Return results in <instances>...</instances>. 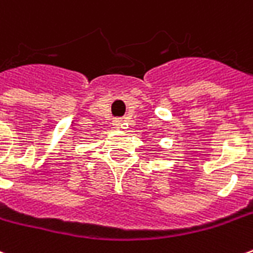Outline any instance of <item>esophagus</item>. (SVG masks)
<instances>
[{"label": "esophagus", "mask_w": 253, "mask_h": 253, "mask_svg": "<svg viewBox=\"0 0 253 253\" xmlns=\"http://www.w3.org/2000/svg\"><path fill=\"white\" fill-rule=\"evenodd\" d=\"M112 126L115 127V128H119V127L122 126V122L116 119V121H114V123H112Z\"/></svg>", "instance_id": "obj_1"}]
</instances>
